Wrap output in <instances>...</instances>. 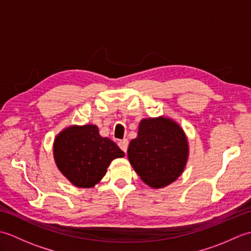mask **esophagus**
<instances>
[{
    "instance_id": "obj_1",
    "label": "esophagus",
    "mask_w": 251,
    "mask_h": 251,
    "mask_svg": "<svg viewBox=\"0 0 251 251\" xmlns=\"http://www.w3.org/2000/svg\"><path fill=\"white\" fill-rule=\"evenodd\" d=\"M119 147L123 152H126L127 149H128V140L127 139H123L119 141Z\"/></svg>"
}]
</instances>
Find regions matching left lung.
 Wrapping results in <instances>:
<instances>
[{
  "instance_id": "1",
  "label": "left lung",
  "mask_w": 251,
  "mask_h": 251,
  "mask_svg": "<svg viewBox=\"0 0 251 251\" xmlns=\"http://www.w3.org/2000/svg\"><path fill=\"white\" fill-rule=\"evenodd\" d=\"M127 155L143 182L153 189H162L182 175L189 158L188 137L170 117L142 119Z\"/></svg>"
}]
</instances>
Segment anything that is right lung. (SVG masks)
<instances>
[{
	"label": "right lung",
	"mask_w": 251,
	"mask_h": 251,
	"mask_svg": "<svg viewBox=\"0 0 251 251\" xmlns=\"http://www.w3.org/2000/svg\"><path fill=\"white\" fill-rule=\"evenodd\" d=\"M52 154L63 177L85 189L93 188L103 178L113 159L125 156L115 142L100 136L94 124L62 129L55 138Z\"/></svg>",
	"instance_id": "right-lung-1"
}]
</instances>
